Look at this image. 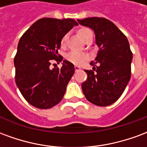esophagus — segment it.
<instances>
[{"mask_svg":"<svg viewBox=\"0 0 147 147\" xmlns=\"http://www.w3.org/2000/svg\"><path fill=\"white\" fill-rule=\"evenodd\" d=\"M75 70H76V71H80L81 70V67H79V66H75Z\"/></svg>","mask_w":147,"mask_h":147,"instance_id":"obj_1","label":"esophagus"}]
</instances>
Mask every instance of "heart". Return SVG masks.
<instances>
[{"label": "heart", "mask_w": 147, "mask_h": 147, "mask_svg": "<svg viewBox=\"0 0 147 147\" xmlns=\"http://www.w3.org/2000/svg\"><path fill=\"white\" fill-rule=\"evenodd\" d=\"M91 34H92L91 30H90L89 28H86V27H82L79 30V34L83 41H85L87 38V37ZM67 38H68L67 34H64V36L61 38V42H60L61 47H64L66 45ZM66 59L75 65L80 66V65H83V64H85L86 61H88L89 57H88V55L84 53H82V52L72 51L70 52L69 53H67V56H66Z\"/></svg>", "instance_id": "heart-1"}]
</instances>
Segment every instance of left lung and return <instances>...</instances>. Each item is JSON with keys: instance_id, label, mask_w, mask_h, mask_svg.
I'll list each match as a JSON object with an SVG mask.
<instances>
[{"instance_id": "8db88e82", "label": "left lung", "mask_w": 147, "mask_h": 147, "mask_svg": "<svg viewBox=\"0 0 147 147\" xmlns=\"http://www.w3.org/2000/svg\"><path fill=\"white\" fill-rule=\"evenodd\" d=\"M78 22L93 29L99 48L95 60L90 62L94 71L84 70L87 79L82 83L83 94L94 105H112L123 94L131 78L132 53L128 40L105 18H86Z\"/></svg>"}]
</instances>
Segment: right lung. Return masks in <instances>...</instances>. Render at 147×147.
Returning <instances> with one entry per match:
<instances>
[{"instance_id": "obj_1", "label": "right lung", "mask_w": 147, "mask_h": 147, "mask_svg": "<svg viewBox=\"0 0 147 147\" xmlns=\"http://www.w3.org/2000/svg\"><path fill=\"white\" fill-rule=\"evenodd\" d=\"M76 25L72 19L42 18L20 39L14 58L16 83L26 101L36 108H52L64 97L75 72L73 64L63 61L61 69L49 66L53 59L63 60L58 53L61 39Z\"/></svg>"}]
</instances>
